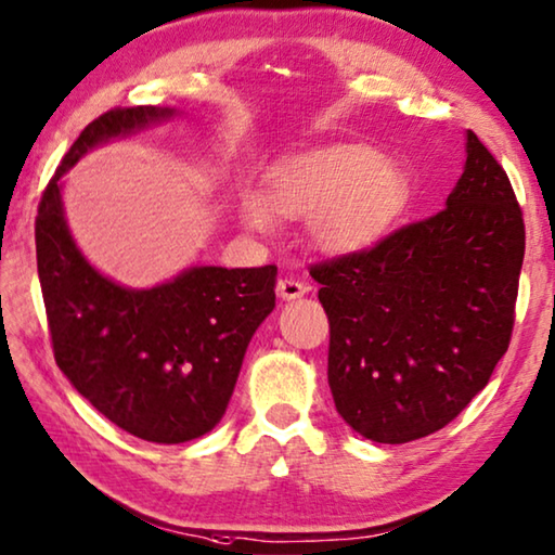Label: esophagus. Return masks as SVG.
Returning <instances> with one entry per match:
<instances>
[{"mask_svg": "<svg viewBox=\"0 0 555 555\" xmlns=\"http://www.w3.org/2000/svg\"><path fill=\"white\" fill-rule=\"evenodd\" d=\"M306 292H309V286H306L304 281H296V279H279V284H276V294L284 298V301L301 298Z\"/></svg>", "mask_w": 555, "mask_h": 555, "instance_id": "1", "label": "esophagus"}]
</instances>
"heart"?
I'll return each instance as SVG.
<instances>
[{
	"label": "heart",
	"instance_id": "b5f03b06",
	"mask_svg": "<svg viewBox=\"0 0 555 555\" xmlns=\"http://www.w3.org/2000/svg\"><path fill=\"white\" fill-rule=\"evenodd\" d=\"M408 205L402 167L356 143L319 145L279 160L269 190H246L242 222L276 232L279 217L306 219L315 246L331 254L363 249L390 230Z\"/></svg>",
	"mask_w": 555,
	"mask_h": 555
}]
</instances>
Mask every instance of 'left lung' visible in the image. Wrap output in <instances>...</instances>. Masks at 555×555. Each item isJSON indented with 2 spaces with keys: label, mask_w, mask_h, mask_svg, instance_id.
<instances>
[{
  "label": "left lung",
  "mask_w": 555,
  "mask_h": 555,
  "mask_svg": "<svg viewBox=\"0 0 555 555\" xmlns=\"http://www.w3.org/2000/svg\"><path fill=\"white\" fill-rule=\"evenodd\" d=\"M524 244L512 182L467 130V163L442 212L313 267L333 402L358 435L427 437L487 388L512 340Z\"/></svg>",
  "instance_id": "obj_1"
}]
</instances>
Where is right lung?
I'll return each mask as SVG.
<instances>
[{"instance_id":"add662e5","label":"right lung","mask_w":555,"mask_h":555,"mask_svg":"<svg viewBox=\"0 0 555 555\" xmlns=\"http://www.w3.org/2000/svg\"><path fill=\"white\" fill-rule=\"evenodd\" d=\"M178 116L116 108L88 122L43 190L37 267L54 358L74 388L126 433L180 444L224 417L246 346L276 306V267H190L151 288L103 276L74 242L64 175L93 147Z\"/></svg>"}]
</instances>
